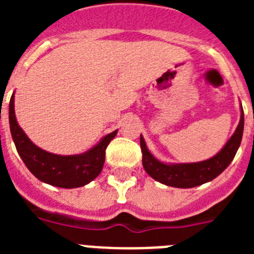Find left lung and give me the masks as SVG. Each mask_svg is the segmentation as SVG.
<instances>
[{"instance_id":"1","label":"left lung","mask_w":254,"mask_h":254,"mask_svg":"<svg viewBox=\"0 0 254 254\" xmlns=\"http://www.w3.org/2000/svg\"><path fill=\"white\" fill-rule=\"evenodd\" d=\"M243 128L244 113L242 108L241 122L238 125L234 134L221 149V151L208 160L190 164H164L156 160L150 154L145 140L141 136L140 145L141 151H142V165L151 178L170 187L192 188L203 185L206 182L216 178L220 173H223L228 168L229 164L232 163L238 149L241 146Z\"/></svg>"}]
</instances>
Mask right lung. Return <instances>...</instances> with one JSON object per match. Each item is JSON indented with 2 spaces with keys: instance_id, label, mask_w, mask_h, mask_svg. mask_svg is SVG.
<instances>
[{
  "instance_id": "1",
  "label": "right lung",
  "mask_w": 254,
  "mask_h": 254,
  "mask_svg": "<svg viewBox=\"0 0 254 254\" xmlns=\"http://www.w3.org/2000/svg\"><path fill=\"white\" fill-rule=\"evenodd\" d=\"M11 136L20 158L39 181L61 188H77L87 185L102 172L105 161V149L117 131L107 134L96 146L81 155H56L35 146L19 127L13 111V95L8 107Z\"/></svg>"
}]
</instances>
